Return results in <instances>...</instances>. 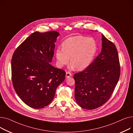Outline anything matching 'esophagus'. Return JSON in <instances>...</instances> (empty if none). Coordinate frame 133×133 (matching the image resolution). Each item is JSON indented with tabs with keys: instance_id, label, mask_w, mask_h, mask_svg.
Masks as SVG:
<instances>
[{
	"instance_id": "obj_1",
	"label": "esophagus",
	"mask_w": 133,
	"mask_h": 133,
	"mask_svg": "<svg viewBox=\"0 0 133 133\" xmlns=\"http://www.w3.org/2000/svg\"><path fill=\"white\" fill-rule=\"evenodd\" d=\"M72 75V74H71L70 72H67L66 74V78H69V77H71Z\"/></svg>"
}]
</instances>
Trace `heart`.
I'll use <instances>...</instances> for the list:
<instances>
[{"instance_id":"heart-1","label":"heart","mask_w":133,"mask_h":133,"mask_svg":"<svg viewBox=\"0 0 133 133\" xmlns=\"http://www.w3.org/2000/svg\"><path fill=\"white\" fill-rule=\"evenodd\" d=\"M97 50L96 41L92 38L76 36L66 39L62 44V49L55 52L57 65L62 68L69 62L71 69L79 71L87 68L93 62Z\"/></svg>"}]
</instances>
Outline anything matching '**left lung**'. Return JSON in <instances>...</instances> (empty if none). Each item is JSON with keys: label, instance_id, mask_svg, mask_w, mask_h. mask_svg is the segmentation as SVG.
<instances>
[{"label": "left lung", "instance_id": "1", "mask_svg": "<svg viewBox=\"0 0 133 133\" xmlns=\"http://www.w3.org/2000/svg\"><path fill=\"white\" fill-rule=\"evenodd\" d=\"M120 75L116 46L102 34L101 53L86 69L74 75L76 102L88 110L102 106L113 93Z\"/></svg>", "mask_w": 133, "mask_h": 133}]
</instances>
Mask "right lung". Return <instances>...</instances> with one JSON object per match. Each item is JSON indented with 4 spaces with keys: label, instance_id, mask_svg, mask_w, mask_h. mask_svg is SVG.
I'll list each match as a JSON object with an SVG mask.
<instances>
[{
    "label": "right lung",
    "instance_id": "1",
    "mask_svg": "<svg viewBox=\"0 0 133 133\" xmlns=\"http://www.w3.org/2000/svg\"><path fill=\"white\" fill-rule=\"evenodd\" d=\"M57 31L35 32L21 44L11 60L12 83L18 96L27 106L40 109L53 100L66 72L52 66Z\"/></svg>",
    "mask_w": 133,
    "mask_h": 133
}]
</instances>
